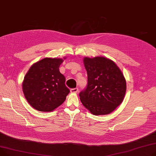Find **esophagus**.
Returning <instances> with one entry per match:
<instances>
[{
	"label": "esophagus",
	"instance_id": "esophagus-1",
	"mask_svg": "<svg viewBox=\"0 0 156 156\" xmlns=\"http://www.w3.org/2000/svg\"><path fill=\"white\" fill-rule=\"evenodd\" d=\"M78 91H79L78 88H74V89H70V92L72 93H78Z\"/></svg>",
	"mask_w": 156,
	"mask_h": 156
}]
</instances>
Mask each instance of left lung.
Here are the masks:
<instances>
[{
  "mask_svg": "<svg viewBox=\"0 0 156 156\" xmlns=\"http://www.w3.org/2000/svg\"><path fill=\"white\" fill-rule=\"evenodd\" d=\"M87 86L79 94L83 106L94 115L113 112L124 99L126 84L122 70L105 57H84Z\"/></svg>",
  "mask_w": 156,
  "mask_h": 156,
  "instance_id": "obj_1",
  "label": "left lung"
}]
</instances>
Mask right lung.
<instances>
[{
  "label": "right lung",
  "instance_id": "1",
  "mask_svg": "<svg viewBox=\"0 0 156 156\" xmlns=\"http://www.w3.org/2000/svg\"><path fill=\"white\" fill-rule=\"evenodd\" d=\"M63 62L59 58H44L33 63L25 75L22 84L23 93L36 110L53 112L65 101L70 90L59 70Z\"/></svg>",
  "mask_w": 156,
  "mask_h": 156
}]
</instances>
